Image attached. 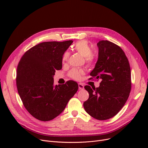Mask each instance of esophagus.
Listing matches in <instances>:
<instances>
[{
	"mask_svg": "<svg viewBox=\"0 0 148 148\" xmlns=\"http://www.w3.org/2000/svg\"><path fill=\"white\" fill-rule=\"evenodd\" d=\"M79 88L80 90L84 89V85L82 83H79Z\"/></svg>",
	"mask_w": 148,
	"mask_h": 148,
	"instance_id": "obj_1",
	"label": "esophagus"
}]
</instances>
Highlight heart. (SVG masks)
<instances>
[{"instance_id":"1","label":"heart","mask_w":148,"mask_h":148,"mask_svg":"<svg viewBox=\"0 0 148 148\" xmlns=\"http://www.w3.org/2000/svg\"><path fill=\"white\" fill-rule=\"evenodd\" d=\"M73 49L81 54L84 57L85 62L89 66H92L94 64L95 61V56L92 53V49L89 43L84 40L79 41L77 42L73 46ZM69 56V53L65 51L62 56V62H65L68 60ZM84 74V71L82 69L73 68L69 72V76L71 79L75 80H80L82 79V75Z\"/></svg>"}]
</instances>
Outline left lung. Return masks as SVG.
<instances>
[{
  "label": "left lung",
  "instance_id": "8db88e82",
  "mask_svg": "<svg viewBox=\"0 0 148 148\" xmlns=\"http://www.w3.org/2000/svg\"><path fill=\"white\" fill-rule=\"evenodd\" d=\"M97 46L98 59L89 80L101 81L97 88L84 86L89 97L83 107L92 117L103 121L117 114L125 105L131 89V69L119 46L107 40L99 41Z\"/></svg>",
  "mask_w": 148,
  "mask_h": 148
}]
</instances>
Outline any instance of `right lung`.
<instances>
[{"instance_id":"obj_1","label":"right lung","mask_w":148,"mask_h":148,"mask_svg":"<svg viewBox=\"0 0 148 148\" xmlns=\"http://www.w3.org/2000/svg\"><path fill=\"white\" fill-rule=\"evenodd\" d=\"M49 41L30 48L21 57L17 69L18 94L26 109L41 121H49L64 111L78 90L77 83L53 85V75L62 67V56L73 43Z\"/></svg>"}]
</instances>
